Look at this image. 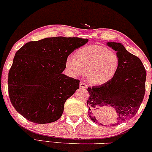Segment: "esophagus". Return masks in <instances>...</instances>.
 I'll return each instance as SVG.
<instances>
[{
    "label": "esophagus",
    "mask_w": 152,
    "mask_h": 152,
    "mask_svg": "<svg viewBox=\"0 0 152 152\" xmlns=\"http://www.w3.org/2000/svg\"><path fill=\"white\" fill-rule=\"evenodd\" d=\"M80 87L81 88H85V89H86V88H87L88 85L86 83H85V82H80Z\"/></svg>",
    "instance_id": "obj_1"
}]
</instances>
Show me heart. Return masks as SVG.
I'll return each instance as SVG.
<instances>
[{
	"mask_svg": "<svg viewBox=\"0 0 152 152\" xmlns=\"http://www.w3.org/2000/svg\"><path fill=\"white\" fill-rule=\"evenodd\" d=\"M65 65L72 77L81 75L86 71V77L93 85L109 82L117 72L119 58L115 52L104 46L91 45L80 48L75 57L68 56Z\"/></svg>",
	"mask_w": 152,
	"mask_h": 152,
	"instance_id": "b5f03b06",
	"label": "heart"
}]
</instances>
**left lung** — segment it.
<instances>
[{"label": "left lung", "instance_id": "1", "mask_svg": "<svg viewBox=\"0 0 152 152\" xmlns=\"http://www.w3.org/2000/svg\"><path fill=\"white\" fill-rule=\"evenodd\" d=\"M107 45L117 52L118 68L109 82L88 87L87 106L89 117L100 125L104 121L102 107L106 105L113 106L117 115L113 126L135 115L145 96L147 73L139 58L128 52L123 44L108 42Z\"/></svg>", "mask_w": 152, "mask_h": 152}]
</instances>
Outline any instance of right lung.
I'll use <instances>...</instances> for the list:
<instances>
[{
    "label": "right lung",
    "instance_id": "add662e5",
    "mask_svg": "<svg viewBox=\"0 0 152 152\" xmlns=\"http://www.w3.org/2000/svg\"><path fill=\"white\" fill-rule=\"evenodd\" d=\"M87 42L78 37H49L28 42L16 52L7 84L10 100L19 113L38 124L61 117L65 102L80 87V80L62 73L65 61Z\"/></svg>",
    "mask_w": 152,
    "mask_h": 152
}]
</instances>
